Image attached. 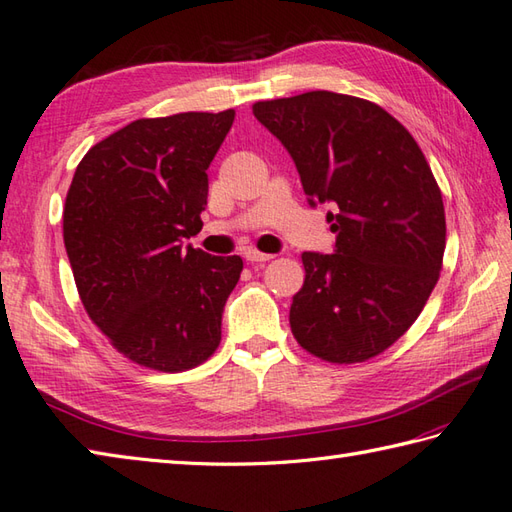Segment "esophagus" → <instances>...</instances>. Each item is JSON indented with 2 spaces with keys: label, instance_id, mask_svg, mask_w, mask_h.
<instances>
[{
  "label": "esophagus",
  "instance_id": "1",
  "mask_svg": "<svg viewBox=\"0 0 512 512\" xmlns=\"http://www.w3.org/2000/svg\"><path fill=\"white\" fill-rule=\"evenodd\" d=\"M244 257L248 259L250 264H257V262H268V259H273V255L262 253V250H257V248H246V250H244Z\"/></svg>",
  "mask_w": 512,
  "mask_h": 512
}]
</instances>
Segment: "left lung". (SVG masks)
Instances as JSON below:
<instances>
[{
    "label": "left lung",
    "mask_w": 512,
    "mask_h": 512,
    "mask_svg": "<svg viewBox=\"0 0 512 512\" xmlns=\"http://www.w3.org/2000/svg\"><path fill=\"white\" fill-rule=\"evenodd\" d=\"M293 157L308 202H330L335 253H304L290 330L306 353L359 364L422 313L446 248L442 190L415 137L368 99L310 90L253 104Z\"/></svg>",
    "instance_id": "1"
}]
</instances>
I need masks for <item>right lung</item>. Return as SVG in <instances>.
I'll return each instance as SVG.
<instances>
[{
  "mask_svg": "<svg viewBox=\"0 0 512 512\" xmlns=\"http://www.w3.org/2000/svg\"><path fill=\"white\" fill-rule=\"evenodd\" d=\"M235 110L135 119L79 162L64 204L77 293L117 353L159 373L204 364L242 257L184 246L202 230L213 162Z\"/></svg>",
  "mask_w": 512,
  "mask_h": 512,
  "instance_id": "right-lung-1",
  "label": "right lung"
}]
</instances>
